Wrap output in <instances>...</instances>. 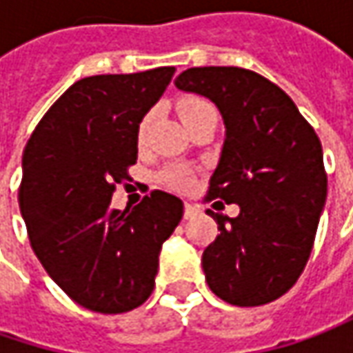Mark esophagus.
Wrapping results in <instances>:
<instances>
[{"mask_svg":"<svg viewBox=\"0 0 353 353\" xmlns=\"http://www.w3.org/2000/svg\"><path fill=\"white\" fill-rule=\"evenodd\" d=\"M197 213H199V207L193 205V203H185V209H183V217L185 219H192Z\"/></svg>","mask_w":353,"mask_h":353,"instance_id":"obj_1","label":"esophagus"}]
</instances>
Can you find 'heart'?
<instances>
[{
    "label": "heart",
    "mask_w": 353,
    "mask_h": 353,
    "mask_svg": "<svg viewBox=\"0 0 353 353\" xmlns=\"http://www.w3.org/2000/svg\"><path fill=\"white\" fill-rule=\"evenodd\" d=\"M211 110H213V106H211L207 100L197 99V97H190V99H183L179 102V116H181L183 122L192 120L195 116L203 114V112H211ZM148 126H150V116H144L142 122H140V128H138L140 140L146 138ZM165 181H168L170 185L177 188V190H183V188L190 185V174H188L185 170H170V172L165 174Z\"/></svg>",
    "instance_id": "obj_1"
}]
</instances>
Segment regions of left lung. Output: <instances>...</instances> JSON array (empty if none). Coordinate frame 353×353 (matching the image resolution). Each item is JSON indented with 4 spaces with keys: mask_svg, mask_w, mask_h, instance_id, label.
Here are the masks:
<instances>
[{
    "mask_svg": "<svg viewBox=\"0 0 353 353\" xmlns=\"http://www.w3.org/2000/svg\"><path fill=\"white\" fill-rule=\"evenodd\" d=\"M174 85L221 112L209 195L241 209L233 219L207 209L221 231L201 256L209 288L233 306L281 299L306 267L326 203L322 144L292 99L253 70L193 67Z\"/></svg>",
    "mask_w": 353,
    "mask_h": 353,
    "instance_id": "obj_1",
    "label": "left lung"
}]
</instances>
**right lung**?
Listing matches in <instances>:
<instances>
[{"label":"right lung","mask_w":353,"mask_h":353,"mask_svg":"<svg viewBox=\"0 0 353 353\" xmlns=\"http://www.w3.org/2000/svg\"><path fill=\"white\" fill-rule=\"evenodd\" d=\"M174 67L77 81L41 118L23 152L19 209L47 274L83 308L120 314L154 290L163 241L183 201L152 192L112 209L114 183L138 160V128Z\"/></svg>","instance_id":"obj_1"}]
</instances>
